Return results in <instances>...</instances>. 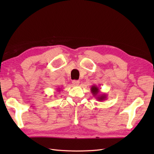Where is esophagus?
<instances>
[{"mask_svg": "<svg viewBox=\"0 0 154 154\" xmlns=\"http://www.w3.org/2000/svg\"><path fill=\"white\" fill-rule=\"evenodd\" d=\"M72 83L74 86H78L79 85V81H77V80H73L72 81Z\"/></svg>", "mask_w": 154, "mask_h": 154, "instance_id": "1", "label": "esophagus"}]
</instances>
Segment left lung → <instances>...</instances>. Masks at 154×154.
<instances>
[{"label":"left lung","mask_w":154,"mask_h":154,"mask_svg":"<svg viewBox=\"0 0 154 154\" xmlns=\"http://www.w3.org/2000/svg\"><path fill=\"white\" fill-rule=\"evenodd\" d=\"M91 91L93 95L95 97L97 100L102 102L103 100L106 99V95L105 94H100L99 88L96 85H93L91 88Z\"/></svg>","instance_id":"1"}]
</instances>
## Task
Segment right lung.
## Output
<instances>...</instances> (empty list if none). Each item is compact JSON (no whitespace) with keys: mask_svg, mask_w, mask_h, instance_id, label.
<instances>
[{"mask_svg":"<svg viewBox=\"0 0 154 154\" xmlns=\"http://www.w3.org/2000/svg\"><path fill=\"white\" fill-rule=\"evenodd\" d=\"M57 91H61V89H60V88H58V89H57Z\"/></svg>","mask_w":154,"mask_h":154,"instance_id":"right-lung-1","label":"right lung"}]
</instances>
